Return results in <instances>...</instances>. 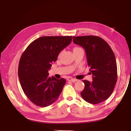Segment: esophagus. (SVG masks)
<instances>
[{"label":"esophagus","mask_w":131,"mask_h":131,"mask_svg":"<svg viewBox=\"0 0 131 131\" xmlns=\"http://www.w3.org/2000/svg\"><path fill=\"white\" fill-rule=\"evenodd\" d=\"M67 80L68 81H71L72 82H74L77 81V79H73V78H72V77H68L67 78Z\"/></svg>","instance_id":"esophagus-1"}]
</instances>
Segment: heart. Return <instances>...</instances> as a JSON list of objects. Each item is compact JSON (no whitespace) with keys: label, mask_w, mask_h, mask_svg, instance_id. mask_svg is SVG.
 Returning <instances> with one entry per match:
<instances>
[{"label":"heart","mask_w":131,"mask_h":131,"mask_svg":"<svg viewBox=\"0 0 131 131\" xmlns=\"http://www.w3.org/2000/svg\"><path fill=\"white\" fill-rule=\"evenodd\" d=\"M77 48H79V47H74V49H77Z\"/></svg>","instance_id":"b5f03b06"}]
</instances>
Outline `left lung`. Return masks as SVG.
<instances>
[{"label":"left lung","mask_w":131,"mask_h":131,"mask_svg":"<svg viewBox=\"0 0 131 131\" xmlns=\"http://www.w3.org/2000/svg\"><path fill=\"white\" fill-rule=\"evenodd\" d=\"M73 41L85 49L93 74L92 82L82 81L85 88L81 97L92 104L102 102L111 95L117 81V66L113 51L105 40L98 36L73 37Z\"/></svg>","instance_id":"obj_1"}]
</instances>
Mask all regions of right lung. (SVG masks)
<instances>
[{"label": "right lung", "instance_id": "right-lung-1", "mask_svg": "<svg viewBox=\"0 0 131 131\" xmlns=\"http://www.w3.org/2000/svg\"><path fill=\"white\" fill-rule=\"evenodd\" d=\"M72 36H45L34 40L20 58L18 76L29 100L45 107L58 98L66 82L63 78L49 77V70L61 51L71 43Z\"/></svg>", "mask_w": 131, "mask_h": 131}]
</instances>
